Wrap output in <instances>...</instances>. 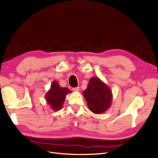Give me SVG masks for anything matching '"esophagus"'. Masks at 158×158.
<instances>
[{
	"instance_id": "34e87169",
	"label": "esophagus",
	"mask_w": 158,
	"mask_h": 158,
	"mask_svg": "<svg viewBox=\"0 0 158 158\" xmlns=\"http://www.w3.org/2000/svg\"><path fill=\"white\" fill-rule=\"evenodd\" d=\"M73 90L74 91V92H79V90H80V87L74 88H73Z\"/></svg>"
}]
</instances>
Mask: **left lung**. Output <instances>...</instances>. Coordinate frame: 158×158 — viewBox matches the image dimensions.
<instances>
[{
	"label": "left lung",
	"instance_id": "1",
	"mask_svg": "<svg viewBox=\"0 0 158 158\" xmlns=\"http://www.w3.org/2000/svg\"><path fill=\"white\" fill-rule=\"evenodd\" d=\"M91 111L95 114L106 112L111 106L113 94L111 89L98 77H92L82 93Z\"/></svg>",
	"mask_w": 158,
	"mask_h": 158
}]
</instances>
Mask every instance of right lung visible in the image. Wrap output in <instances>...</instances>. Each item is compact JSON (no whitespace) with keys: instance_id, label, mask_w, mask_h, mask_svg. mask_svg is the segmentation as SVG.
Masks as SVG:
<instances>
[{"instance_id":"1","label":"right lung","mask_w":158,"mask_h":158,"mask_svg":"<svg viewBox=\"0 0 158 158\" xmlns=\"http://www.w3.org/2000/svg\"><path fill=\"white\" fill-rule=\"evenodd\" d=\"M69 93H71L70 90L66 88L60 87L58 82L53 81L45 98L51 109L56 111L63 107L66 95Z\"/></svg>"}]
</instances>
